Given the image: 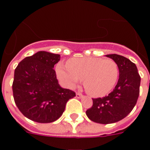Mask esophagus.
Segmentation results:
<instances>
[{"label":"esophagus","mask_w":150,"mask_h":150,"mask_svg":"<svg viewBox=\"0 0 150 150\" xmlns=\"http://www.w3.org/2000/svg\"><path fill=\"white\" fill-rule=\"evenodd\" d=\"M76 97L77 98H82V97H83V94L80 93V92H76Z\"/></svg>","instance_id":"obj_1"}]
</instances>
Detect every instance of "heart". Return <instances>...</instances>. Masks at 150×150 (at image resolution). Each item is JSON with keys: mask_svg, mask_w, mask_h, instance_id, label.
Masks as SVG:
<instances>
[{"mask_svg": "<svg viewBox=\"0 0 150 150\" xmlns=\"http://www.w3.org/2000/svg\"><path fill=\"white\" fill-rule=\"evenodd\" d=\"M57 75L67 86L74 87L83 79L85 89L93 97H103L114 88L120 75L114 60L96 57L72 58L66 66L59 64Z\"/></svg>", "mask_w": 150, "mask_h": 150, "instance_id": "b5f03b06", "label": "heart"}]
</instances>
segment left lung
<instances>
[{
    "instance_id": "left-lung-1",
    "label": "left lung",
    "mask_w": 150,
    "mask_h": 150,
    "mask_svg": "<svg viewBox=\"0 0 150 150\" xmlns=\"http://www.w3.org/2000/svg\"><path fill=\"white\" fill-rule=\"evenodd\" d=\"M106 56L117 63L120 78L107 96L92 98L93 104L86 112L90 120L100 124L114 123L126 117L137 104L140 94V76L135 64L117 54Z\"/></svg>"
}]
</instances>
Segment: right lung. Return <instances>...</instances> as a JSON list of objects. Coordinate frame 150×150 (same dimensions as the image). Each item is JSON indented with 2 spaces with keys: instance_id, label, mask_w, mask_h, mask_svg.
Here are the masks:
<instances>
[{
  "instance_id": "add662e5",
  "label": "right lung",
  "mask_w": 150,
  "mask_h": 150,
  "mask_svg": "<svg viewBox=\"0 0 150 150\" xmlns=\"http://www.w3.org/2000/svg\"><path fill=\"white\" fill-rule=\"evenodd\" d=\"M60 55L38 52L19 62L14 72L13 98L24 116L39 123L55 121L62 115L74 91L62 88L56 77L55 64Z\"/></svg>"
}]
</instances>
